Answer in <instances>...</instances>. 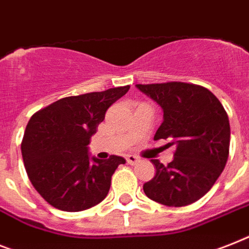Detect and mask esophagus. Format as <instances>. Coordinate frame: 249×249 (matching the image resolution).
Masks as SVG:
<instances>
[{"label":"esophagus","instance_id":"esophagus-1","mask_svg":"<svg viewBox=\"0 0 249 249\" xmlns=\"http://www.w3.org/2000/svg\"><path fill=\"white\" fill-rule=\"evenodd\" d=\"M126 162L129 163V165H135V163L138 162L139 159L137 156H134V155H126Z\"/></svg>","mask_w":249,"mask_h":249}]
</instances>
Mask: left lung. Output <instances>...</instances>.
<instances>
[{
  "label": "left lung",
  "instance_id": "1",
  "mask_svg": "<svg viewBox=\"0 0 249 249\" xmlns=\"http://www.w3.org/2000/svg\"><path fill=\"white\" fill-rule=\"evenodd\" d=\"M163 110L155 141L175 145L174 160L163 165L151 160L156 175L143 191L152 201L171 207L191 205L207 193L223 173L229 157V118L207 88L183 82L137 84Z\"/></svg>",
  "mask_w": 249,
  "mask_h": 249
}]
</instances>
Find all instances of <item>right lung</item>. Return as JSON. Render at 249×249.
I'll list each match as a JSON object with an SVG mask.
<instances>
[{
  "mask_svg": "<svg viewBox=\"0 0 249 249\" xmlns=\"http://www.w3.org/2000/svg\"><path fill=\"white\" fill-rule=\"evenodd\" d=\"M130 86L65 97L30 118L21 142L29 180L54 209L78 212L105 199L120 156L89 159L90 137L104 121L107 108Z\"/></svg>",
  "mask_w": 249,
  "mask_h": 249,
  "instance_id": "obj_1",
  "label": "right lung"
}]
</instances>
